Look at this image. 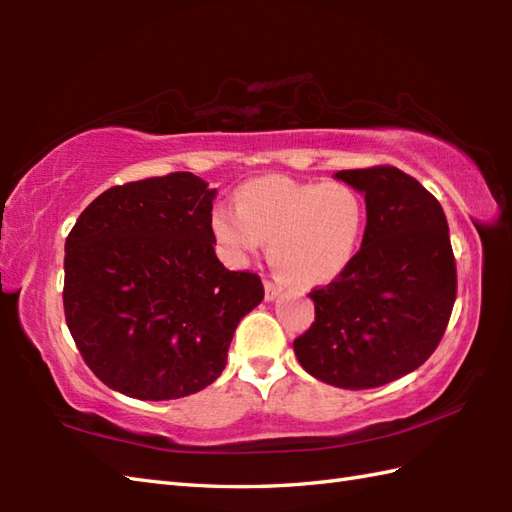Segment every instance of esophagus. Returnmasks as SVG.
Wrapping results in <instances>:
<instances>
[{"mask_svg":"<svg viewBox=\"0 0 512 512\" xmlns=\"http://www.w3.org/2000/svg\"><path fill=\"white\" fill-rule=\"evenodd\" d=\"M264 290H266V301H275L281 295V288L277 284H273L270 279L264 281Z\"/></svg>","mask_w":512,"mask_h":512,"instance_id":"obj_1","label":"esophagus"}]
</instances>
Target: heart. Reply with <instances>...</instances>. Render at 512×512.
I'll return each instance as SVG.
<instances>
[{"label": "heart", "mask_w": 512, "mask_h": 512, "mask_svg": "<svg viewBox=\"0 0 512 512\" xmlns=\"http://www.w3.org/2000/svg\"><path fill=\"white\" fill-rule=\"evenodd\" d=\"M365 226V204L343 182L255 178L239 187L235 211L220 206L211 231L233 259L268 242V259L295 286L317 288L352 264Z\"/></svg>", "instance_id": "heart-1"}]
</instances>
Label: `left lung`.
<instances>
[{
	"instance_id": "1",
	"label": "left lung",
	"mask_w": 512,
	"mask_h": 512,
	"mask_svg": "<svg viewBox=\"0 0 512 512\" xmlns=\"http://www.w3.org/2000/svg\"><path fill=\"white\" fill-rule=\"evenodd\" d=\"M365 195L361 250L310 292L314 323L295 341L301 367L341 389H372L436 352L455 303V259L440 202L396 167L334 173Z\"/></svg>"
}]
</instances>
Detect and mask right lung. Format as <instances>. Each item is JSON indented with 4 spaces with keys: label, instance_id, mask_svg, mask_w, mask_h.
Here are the masks:
<instances>
[{
    "label": "right lung",
    "instance_id": "obj_1",
    "mask_svg": "<svg viewBox=\"0 0 512 512\" xmlns=\"http://www.w3.org/2000/svg\"><path fill=\"white\" fill-rule=\"evenodd\" d=\"M215 189L189 171L112 187L65 239L63 308L83 361L107 387L173 400L226 367L262 279L215 255Z\"/></svg>",
    "mask_w": 512,
    "mask_h": 512
}]
</instances>
